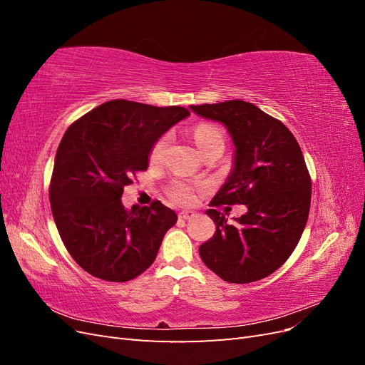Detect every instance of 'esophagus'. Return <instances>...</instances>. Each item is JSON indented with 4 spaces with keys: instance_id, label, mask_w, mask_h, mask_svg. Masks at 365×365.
<instances>
[{
    "instance_id": "obj_1",
    "label": "esophagus",
    "mask_w": 365,
    "mask_h": 365,
    "mask_svg": "<svg viewBox=\"0 0 365 365\" xmlns=\"http://www.w3.org/2000/svg\"><path fill=\"white\" fill-rule=\"evenodd\" d=\"M178 216H180L181 219H192V217L196 216V213L192 212V210H182V212H180Z\"/></svg>"
}]
</instances>
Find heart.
<instances>
[{
  "mask_svg": "<svg viewBox=\"0 0 365 365\" xmlns=\"http://www.w3.org/2000/svg\"><path fill=\"white\" fill-rule=\"evenodd\" d=\"M193 138L196 141V146L200 148V150L202 153L208 148L217 145V143H222L224 145V134L220 132V129H217L216 126H212V125H207V123L197 125L193 129ZM168 143H169L168 135H163L161 138H158L155 143H153V146L149 153L150 161L158 163L163 158ZM168 193L176 204L189 205L195 201V187L187 181H173L169 185Z\"/></svg>",
  "mask_w": 365,
  "mask_h": 365,
  "instance_id": "obj_1",
  "label": "heart"
}]
</instances>
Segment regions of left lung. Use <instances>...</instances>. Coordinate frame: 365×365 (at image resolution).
I'll return each mask as SVG.
<instances>
[{"instance_id": "left-lung-1", "label": "left lung", "mask_w": 365, "mask_h": 365, "mask_svg": "<svg viewBox=\"0 0 365 365\" xmlns=\"http://www.w3.org/2000/svg\"><path fill=\"white\" fill-rule=\"evenodd\" d=\"M224 123L236 146L235 169L210 202L213 237L200 247L205 267L228 283H251L277 271L295 250L311 208L312 181L292 132L256 105L228 101L192 105ZM244 203L249 212L228 225L217 212ZM230 208V207H227Z\"/></svg>"}]
</instances>
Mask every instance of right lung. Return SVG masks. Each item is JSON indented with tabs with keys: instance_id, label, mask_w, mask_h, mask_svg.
Instances as JSON below:
<instances>
[{
	"instance_id": "1",
	"label": "right lung",
	"mask_w": 365,
	"mask_h": 365,
	"mask_svg": "<svg viewBox=\"0 0 365 365\" xmlns=\"http://www.w3.org/2000/svg\"><path fill=\"white\" fill-rule=\"evenodd\" d=\"M189 114L182 106L118 98L63 134L48 189L51 213L70 256L93 277L128 282L155 260L165 231L176 224L175 212L160 201L128 210L120 197L148 169L153 143Z\"/></svg>"
}]
</instances>
